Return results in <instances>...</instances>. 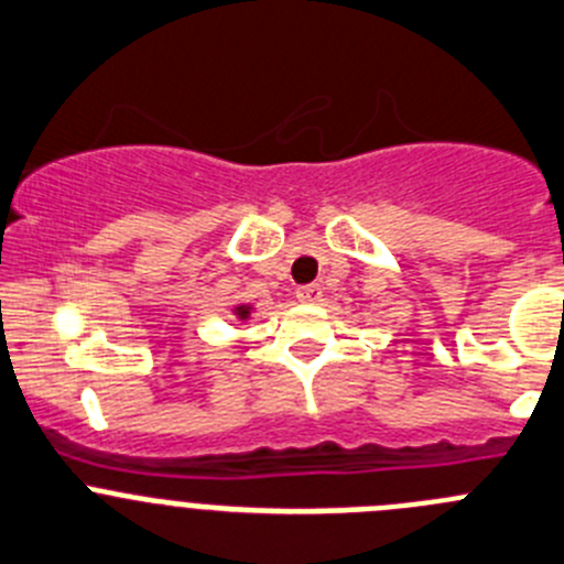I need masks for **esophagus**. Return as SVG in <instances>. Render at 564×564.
Segmentation results:
<instances>
[{
    "label": "esophagus",
    "mask_w": 564,
    "mask_h": 564,
    "mask_svg": "<svg viewBox=\"0 0 564 564\" xmlns=\"http://www.w3.org/2000/svg\"><path fill=\"white\" fill-rule=\"evenodd\" d=\"M296 299L304 304H315L321 299V288L318 285H302L296 288Z\"/></svg>",
    "instance_id": "34e87169"
}]
</instances>
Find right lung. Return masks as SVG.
Listing matches in <instances>:
<instances>
[{"label":"right lung","instance_id":"right-lung-1","mask_svg":"<svg viewBox=\"0 0 564 564\" xmlns=\"http://www.w3.org/2000/svg\"><path fill=\"white\" fill-rule=\"evenodd\" d=\"M251 313H254V307H251V304H235L232 307L235 324H246V321L251 318Z\"/></svg>","mask_w":564,"mask_h":564}]
</instances>
